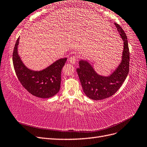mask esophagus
Listing matches in <instances>:
<instances>
[{"label":"esophagus","mask_w":147,"mask_h":147,"mask_svg":"<svg viewBox=\"0 0 147 147\" xmlns=\"http://www.w3.org/2000/svg\"><path fill=\"white\" fill-rule=\"evenodd\" d=\"M77 58H78V55H75L72 56H71L70 58H69L70 63L71 64H75V62H76V61H77Z\"/></svg>","instance_id":"34e87169"}]
</instances>
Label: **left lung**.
Wrapping results in <instances>:
<instances>
[{"instance_id":"left-lung-1","label":"left lung","mask_w":147,"mask_h":147,"mask_svg":"<svg viewBox=\"0 0 147 147\" xmlns=\"http://www.w3.org/2000/svg\"><path fill=\"white\" fill-rule=\"evenodd\" d=\"M124 42V48L121 63L109 77L97 74L86 61H79L77 69L84 94L91 99L102 100L113 96L122 85L129 70V50L127 36L118 24L115 23Z\"/></svg>"}]
</instances>
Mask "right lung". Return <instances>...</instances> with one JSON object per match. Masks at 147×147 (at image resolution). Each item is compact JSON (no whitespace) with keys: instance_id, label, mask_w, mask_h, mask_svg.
<instances>
[{"instance_id":"obj_1","label":"right lung","mask_w":147,"mask_h":147,"mask_svg":"<svg viewBox=\"0 0 147 147\" xmlns=\"http://www.w3.org/2000/svg\"><path fill=\"white\" fill-rule=\"evenodd\" d=\"M20 37L17 39L13 53V63L16 75L23 86L31 94L40 98H49L59 92L61 70L67 61L61 58L47 68L34 71L26 67L18 53Z\"/></svg>"}]
</instances>
